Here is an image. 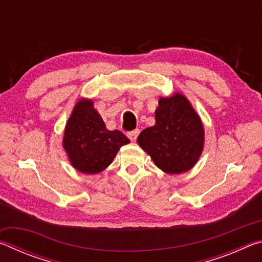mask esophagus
I'll use <instances>...</instances> for the list:
<instances>
[{"mask_svg": "<svg viewBox=\"0 0 262 262\" xmlns=\"http://www.w3.org/2000/svg\"><path fill=\"white\" fill-rule=\"evenodd\" d=\"M140 134V130L139 129H134V130H130L127 133V136L128 139H129L130 141H135L137 139V136H139Z\"/></svg>", "mask_w": 262, "mask_h": 262, "instance_id": "1", "label": "esophagus"}]
</instances>
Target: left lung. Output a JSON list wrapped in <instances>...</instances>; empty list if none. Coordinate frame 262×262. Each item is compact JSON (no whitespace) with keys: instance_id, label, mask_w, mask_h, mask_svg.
<instances>
[{"instance_id":"1","label":"left lung","mask_w":262,"mask_h":262,"mask_svg":"<svg viewBox=\"0 0 262 262\" xmlns=\"http://www.w3.org/2000/svg\"><path fill=\"white\" fill-rule=\"evenodd\" d=\"M155 118V126L142 130L137 143L166 173L188 171L203 149L205 132L199 115L183 95L176 94L159 99Z\"/></svg>"}]
</instances>
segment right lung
I'll list each match as a JSON object with an SVG mask.
<instances>
[{"label":"right lung","instance_id":"1","mask_svg":"<svg viewBox=\"0 0 262 262\" xmlns=\"http://www.w3.org/2000/svg\"><path fill=\"white\" fill-rule=\"evenodd\" d=\"M127 143L129 140L120 130H107L91 100L78 101L63 136V148L76 170L88 174L98 173Z\"/></svg>","mask_w":262,"mask_h":262}]
</instances>
